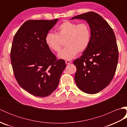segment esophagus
<instances>
[{"mask_svg": "<svg viewBox=\"0 0 127 127\" xmlns=\"http://www.w3.org/2000/svg\"><path fill=\"white\" fill-rule=\"evenodd\" d=\"M71 63V61H65V63L66 64H69L70 63Z\"/></svg>", "mask_w": 127, "mask_h": 127, "instance_id": "1", "label": "esophagus"}]
</instances>
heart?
Listing matches in <instances>:
<instances>
[{"mask_svg":"<svg viewBox=\"0 0 127 127\" xmlns=\"http://www.w3.org/2000/svg\"><path fill=\"white\" fill-rule=\"evenodd\" d=\"M91 32L87 23L77 24L66 21L61 24L56 30V34L48 33L45 36V42L50 50L59 52L62 41L65 40L66 46L59 53V58L69 61L76 56L78 52L85 51L90 45Z\"/></svg>","mask_w":127,"mask_h":127,"instance_id":"1","label":"heart"}]
</instances>
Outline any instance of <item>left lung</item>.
<instances>
[{"mask_svg": "<svg viewBox=\"0 0 127 127\" xmlns=\"http://www.w3.org/2000/svg\"><path fill=\"white\" fill-rule=\"evenodd\" d=\"M74 19L86 21L91 32L90 45L73 62L77 69L75 82L83 92L95 94L109 85L116 70L118 51L115 35L106 21L94 12L71 20Z\"/></svg>", "mask_w": 127, "mask_h": 127, "instance_id": "obj_1", "label": "left lung"}]
</instances>
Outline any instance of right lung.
Returning <instances> with one entry per match:
<instances>
[{
    "instance_id": "obj_1",
    "label": "right lung",
    "mask_w": 127,
    "mask_h": 127,
    "mask_svg": "<svg viewBox=\"0 0 127 127\" xmlns=\"http://www.w3.org/2000/svg\"><path fill=\"white\" fill-rule=\"evenodd\" d=\"M58 19L29 20L15 34L11 62L16 80L32 95L46 97L57 88L66 64L56 57L45 42V36Z\"/></svg>"
}]
</instances>
